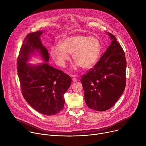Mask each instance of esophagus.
Wrapping results in <instances>:
<instances>
[{
	"label": "esophagus",
	"mask_w": 146,
	"mask_h": 146,
	"mask_svg": "<svg viewBox=\"0 0 146 146\" xmlns=\"http://www.w3.org/2000/svg\"><path fill=\"white\" fill-rule=\"evenodd\" d=\"M72 80H73V82H77V78H76V77H73L72 78Z\"/></svg>",
	"instance_id": "obj_1"
}]
</instances>
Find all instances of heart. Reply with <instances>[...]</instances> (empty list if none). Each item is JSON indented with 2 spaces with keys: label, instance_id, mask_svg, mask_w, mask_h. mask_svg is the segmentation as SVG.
<instances>
[{
  "label": "heart",
  "instance_id": "1",
  "mask_svg": "<svg viewBox=\"0 0 146 146\" xmlns=\"http://www.w3.org/2000/svg\"><path fill=\"white\" fill-rule=\"evenodd\" d=\"M73 53V60L83 69H90L98 60L100 43L94 37L76 34L67 37L51 48L50 54L58 65L64 67Z\"/></svg>",
  "mask_w": 146,
  "mask_h": 146
}]
</instances>
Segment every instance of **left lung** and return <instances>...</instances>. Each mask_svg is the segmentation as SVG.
<instances>
[{
  "label": "left lung",
  "instance_id": "1",
  "mask_svg": "<svg viewBox=\"0 0 146 146\" xmlns=\"http://www.w3.org/2000/svg\"><path fill=\"white\" fill-rule=\"evenodd\" d=\"M108 49L94 67L80 80L84 100L91 109L98 111L108 110L114 105L123 93L126 84L125 53L115 36Z\"/></svg>",
  "mask_w": 146,
  "mask_h": 146
}]
</instances>
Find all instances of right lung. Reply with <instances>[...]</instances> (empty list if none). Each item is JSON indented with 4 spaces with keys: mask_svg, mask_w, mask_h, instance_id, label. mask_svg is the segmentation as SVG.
<instances>
[{
    "mask_svg": "<svg viewBox=\"0 0 146 146\" xmlns=\"http://www.w3.org/2000/svg\"><path fill=\"white\" fill-rule=\"evenodd\" d=\"M38 31L28 34L17 57V74L22 95L38 112L47 115L60 113L64 108V94L70 86L71 77L63 71L44 63L32 66L26 63L30 55L37 51L45 62L49 60L47 48L42 44Z\"/></svg>",
    "mask_w": 146,
    "mask_h": 146,
    "instance_id": "obj_1",
    "label": "right lung"
}]
</instances>
